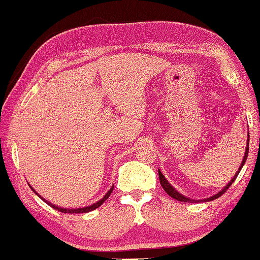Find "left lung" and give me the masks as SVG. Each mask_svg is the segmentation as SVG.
Listing matches in <instances>:
<instances>
[{
  "mask_svg": "<svg viewBox=\"0 0 260 260\" xmlns=\"http://www.w3.org/2000/svg\"><path fill=\"white\" fill-rule=\"evenodd\" d=\"M248 146H249V134H248V137H247V147H246V151H245V156H244V159H242V162H241V166H240V168H239V171L237 172V174L234 175V178L233 179H232L231 181H229L228 183V185L225 187H223L222 188V191H220L218 192V193H216L215 194V196H212V197H210V198H207V200H203V201H196V200H190V198H186V197H184L183 194H180L179 192H177L174 190L173 187L171 186L170 185V183H168V181L165 179V177H164V174L161 173L160 172V170H159V179H160V184H161V186L164 187V190L166 191V193L168 194V196H171L172 198H174V200H177V201H180V202H190V203H196V202H209V201H214V200H216V198H218V197H221L222 194L224 193L225 191L228 190L229 188V186H231L232 184L234 183V180L237 179V177H238V174L240 173V171H241V168H242V166H244L245 165V161H246V159H247V155H248Z\"/></svg>",
  "mask_w": 260,
  "mask_h": 260,
  "instance_id": "obj_1",
  "label": "left lung"
}]
</instances>
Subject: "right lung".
I'll use <instances>...</instances> for the list:
<instances>
[{
  "mask_svg": "<svg viewBox=\"0 0 260 260\" xmlns=\"http://www.w3.org/2000/svg\"><path fill=\"white\" fill-rule=\"evenodd\" d=\"M32 188V187H31ZM33 190V188H32ZM113 191V187L112 188H110V191L107 192V193L105 194V196H104V198H101V200L99 201V202H96V203H94V204H92V205H89V207H86V208H79V209H63V208H58V207H56V205H53V204H51L50 203V202H46L45 200H43L42 197V200L45 202L46 204H49L50 207H52L53 209H56V210H58V211H60V212H66V214H83V212H89V211H92V210H94V209H96V208H99L101 204L104 203V202H105L107 198L110 197V194H111V192Z\"/></svg>",
  "mask_w": 260,
  "mask_h": 260,
  "instance_id": "add662e5",
  "label": "right lung"
}]
</instances>
